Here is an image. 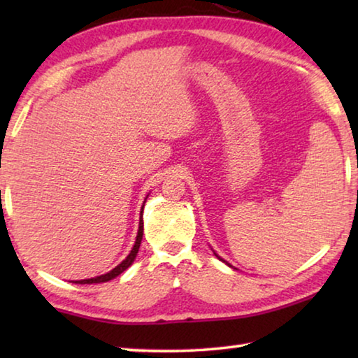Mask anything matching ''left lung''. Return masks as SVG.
Wrapping results in <instances>:
<instances>
[{
	"mask_svg": "<svg viewBox=\"0 0 358 358\" xmlns=\"http://www.w3.org/2000/svg\"><path fill=\"white\" fill-rule=\"evenodd\" d=\"M215 256H216V257H217V259H220V260H222V262H224V264H227V265H229V266H232V265H230V264H229V262H226V260H224V259H222V257H220V256H217V254H216V252H215Z\"/></svg>",
	"mask_w": 358,
	"mask_h": 358,
	"instance_id": "1",
	"label": "left lung"
}]
</instances>
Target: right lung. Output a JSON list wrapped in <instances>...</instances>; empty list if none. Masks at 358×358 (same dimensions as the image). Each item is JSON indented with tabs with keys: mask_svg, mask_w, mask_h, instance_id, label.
<instances>
[{
	"mask_svg": "<svg viewBox=\"0 0 358 358\" xmlns=\"http://www.w3.org/2000/svg\"><path fill=\"white\" fill-rule=\"evenodd\" d=\"M148 197V196H147ZM147 197H145L143 201V205H142V211H141V221H138V232H137V237H136V243L134 246H132L131 252L128 254V257H126L123 262L118 264L117 266H115L113 270L108 271V273H104L101 276H96V278H88V280H80V281H72L76 284H98V282H107L113 280V278H117L118 275L123 273V271L126 268H129V266L132 265V262H134V259L137 256L138 252V248H141V243H142V237H143V220H142V213H143V207H145V202H147Z\"/></svg>",
	"mask_w": 358,
	"mask_h": 358,
	"instance_id": "obj_1",
	"label": "right lung"
}]
</instances>
